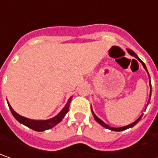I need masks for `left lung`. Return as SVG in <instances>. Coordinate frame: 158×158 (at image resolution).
Masks as SVG:
<instances>
[{
  "label": "left lung",
  "mask_w": 158,
  "mask_h": 158,
  "mask_svg": "<svg viewBox=\"0 0 158 158\" xmlns=\"http://www.w3.org/2000/svg\"><path fill=\"white\" fill-rule=\"evenodd\" d=\"M127 52L130 54V55H132L133 57H135V59H137L141 63H142V65L143 66V68H144V69L147 71V73H148V75H149V85H150V87H151V83H150V76H149V72H148V70H147V68H146V66H145V64L143 63V61L141 60V59L137 56V54L135 53V52H134V51H132V50H130V49H127ZM150 95H151V91H150ZM150 95H149V98H150ZM91 112H92V114H93V117H94V118L96 119V121L98 122V123H99V124L102 126V127H106V128H107V129H110V130L112 131H117V132H118V131H123V130H126V129H127V128H130V127H134L135 125L136 124L137 122H139L140 121V119L142 118V117H143V114L139 117V118H137L136 120L135 121V122H133V123H131V124L127 125V126H125V127H110L109 125L106 124L102 119H100V118H98L96 114L94 113V112H93V110H92V108H91Z\"/></svg>",
  "instance_id": "left-lung-1"
}]
</instances>
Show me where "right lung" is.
<instances>
[{"mask_svg":"<svg viewBox=\"0 0 158 158\" xmlns=\"http://www.w3.org/2000/svg\"><path fill=\"white\" fill-rule=\"evenodd\" d=\"M72 99V97H70L69 99L68 100L66 106H64L63 109L60 111V112L58 113L56 116H54L53 118H49V119H31V118H25L23 116H21L20 114H18L17 112H15L13 108L11 107V106L9 105V103H8L9 105V109L12 112L13 116L15 117V118L20 122L21 124L26 126L28 127L31 128L32 130L38 131V132H42V131L48 130V129H51L53 127H55L58 123H60L63 118L65 117V115L67 114V112H69V109L70 102Z\"/></svg>","mask_w":158,"mask_h":158,"instance_id":"obj_1","label":"right lung"}]
</instances>
